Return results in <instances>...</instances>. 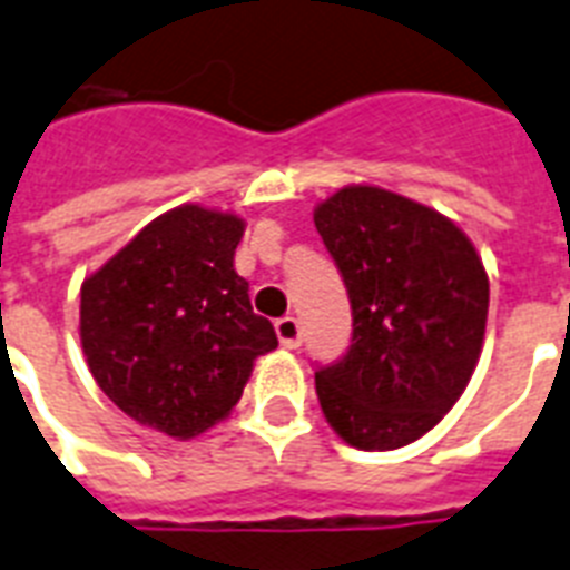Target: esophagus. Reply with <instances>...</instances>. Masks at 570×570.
<instances>
[{
  "label": "esophagus",
  "mask_w": 570,
  "mask_h": 570,
  "mask_svg": "<svg viewBox=\"0 0 570 570\" xmlns=\"http://www.w3.org/2000/svg\"><path fill=\"white\" fill-rule=\"evenodd\" d=\"M275 334L284 348L302 346V325H298V320H295V316H284V320H277Z\"/></svg>",
  "instance_id": "esophagus-1"
}]
</instances>
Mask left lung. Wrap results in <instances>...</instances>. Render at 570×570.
Returning a JSON list of instances; mask_svg holds the SVG:
<instances>
[{
    "label": "left lung",
    "instance_id": "1",
    "mask_svg": "<svg viewBox=\"0 0 570 570\" xmlns=\"http://www.w3.org/2000/svg\"><path fill=\"white\" fill-rule=\"evenodd\" d=\"M313 222L352 302V346L316 373L322 414L348 446L399 450L441 423L476 370L482 257L446 215L379 186H343Z\"/></svg>",
    "mask_w": 570,
    "mask_h": 570
}]
</instances>
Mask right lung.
<instances>
[{
	"label": "right lung",
	"instance_id": "obj_1",
	"mask_svg": "<svg viewBox=\"0 0 570 570\" xmlns=\"http://www.w3.org/2000/svg\"><path fill=\"white\" fill-rule=\"evenodd\" d=\"M239 215L183 204L85 277L79 340L100 390L136 423L189 441L230 414L277 348L233 254Z\"/></svg>",
	"mask_w": 570,
	"mask_h": 570
}]
</instances>
